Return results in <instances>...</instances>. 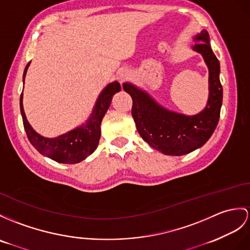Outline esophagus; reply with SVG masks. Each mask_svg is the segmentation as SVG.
Segmentation results:
<instances>
[{"mask_svg":"<svg viewBox=\"0 0 250 250\" xmlns=\"http://www.w3.org/2000/svg\"><path fill=\"white\" fill-rule=\"evenodd\" d=\"M118 78L120 79V82H124L125 79L127 78V73H126V72H124V71H121V72L119 73V76H118Z\"/></svg>","mask_w":250,"mask_h":250,"instance_id":"1","label":"esophagus"}]
</instances>
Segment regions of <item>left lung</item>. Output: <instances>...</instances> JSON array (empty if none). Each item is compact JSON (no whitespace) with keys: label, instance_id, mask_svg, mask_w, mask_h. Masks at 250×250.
<instances>
[{"label":"left lung","instance_id":"left-lung-1","mask_svg":"<svg viewBox=\"0 0 250 250\" xmlns=\"http://www.w3.org/2000/svg\"><path fill=\"white\" fill-rule=\"evenodd\" d=\"M193 48L204 56L209 68V100L205 110L187 117L162 108L143 91L130 83L123 89L132 99L131 114L138 132L151 147L169 156H182L203 146L215 130L220 120L223 87L220 62L212 52L207 30L195 37Z\"/></svg>","mask_w":250,"mask_h":250}]
</instances>
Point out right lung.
Masks as SVG:
<instances>
[{
	"mask_svg": "<svg viewBox=\"0 0 250 250\" xmlns=\"http://www.w3.org/2000/svg\"><path fill=\"white\" fill-rule=\"evenodd\" d=\"M30 62L25 66L23 73V82L26 75V71ZM121 86L118 82L109 83L104 89L97 100L94 110L87 124L78 127L68 133H64L58 138L47 139L38 135L26 120L24 113L22 99L23 92L20 96V109L23 120V126L26 136L34 147L41 155L51 158L52 160L59 163L74 164L86 159L96 149L101 138V123L112 100V96L119 92Z\"/></svg>",
	"mask_w": 250,
	"mask_h": 250,
	"instance_id": "add662e5",
	"label": "right lung"
}]
</instances>
